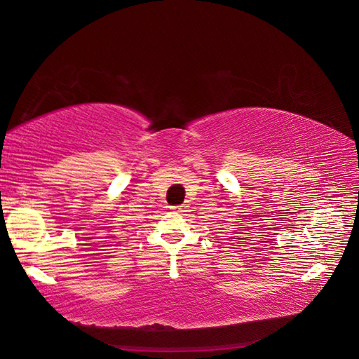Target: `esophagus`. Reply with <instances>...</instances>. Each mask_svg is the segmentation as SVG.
Segmentation results:
<instances>
[{"mask_svg": "<svg viewBox=\"0 0 359 359\" xmlns=\"http://www.w3.org/2000/svg\"><path fill=\"white\" fill-rule=\"evenodd\" d=\"M172 210H174V211H177V212H183V211L187 210V206H185V205H177V206H174Z\"/></svg>", "mask_w": 359, "mask_h": 359, "instance_id": "1", "label": "esophagus"}]
</instances>
